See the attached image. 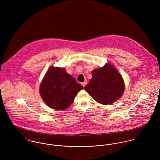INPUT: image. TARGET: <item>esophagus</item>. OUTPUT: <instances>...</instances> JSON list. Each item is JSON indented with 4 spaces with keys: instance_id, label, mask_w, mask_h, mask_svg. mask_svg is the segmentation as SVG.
<instances>
[{
    "instance_id": "obj_1",
    "label": "esophagus",
    "mask_w": 160,
    "mask_h": 160,
    "mask_svg": "<svg viewBox=\"0 0 160 160\" xmlns=\"http://www.w3.org/2000/svg\"><path fill=\"white\" fill-rule=\"evenodd\" d=\"M81 84H82V86L83 87H85V86L87 84V81H85L84 82H82V83H81Z\"/></svg>"
}]
</instances>
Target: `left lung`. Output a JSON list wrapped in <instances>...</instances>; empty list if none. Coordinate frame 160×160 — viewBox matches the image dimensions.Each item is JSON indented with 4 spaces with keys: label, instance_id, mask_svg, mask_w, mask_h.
I'll return each mask as SVG.
<instances>
[{
    "label": "left lung",
    "instance_id": "obj_1",
    "mask_svg": "<svg viewBox=\"0 0 160 160\" xmlns=\"http://www.w3.org/2000/svg\"><path fill=\"white\" fill-rule=\"evenodd\" d=\"M92 78L84 89L97 102L107 105L119 99L123 93L124 84L121 75L111 64L92 71Z\"/></svg>",
    "mask_w": 160,
    "mask_h": 160
}]
</instances>
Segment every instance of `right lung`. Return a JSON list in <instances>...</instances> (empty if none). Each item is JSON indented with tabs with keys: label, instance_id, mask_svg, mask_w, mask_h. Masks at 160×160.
Wrapping results in <instances>:
<instances>
[{
	"label": "right lung",
	"instance_id": "add662e5",
	"mask_svg": "<svg viewBox=\"0 0 160 160\" xmlns=\"http://www.w3.org/2000/svg\"><path fill=\"white\" fill-rule=\"evenodd\" d=\"M82 89L65 69L51 67L41 84L40 94L49 107L63 110L71 105Z\"/></svg>",
	"mask_w": 160,
	"mask_h": 160
}]
</instances>
